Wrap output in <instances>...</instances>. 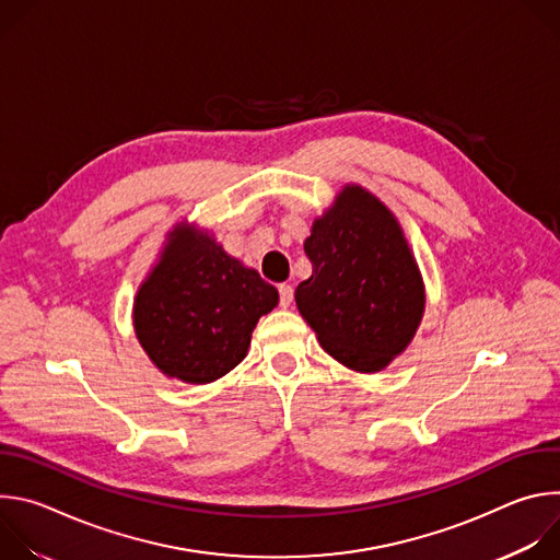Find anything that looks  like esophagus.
Here are the masks:
<instances>
[{
  "instance_id": "esophagus-1",
  "label": "esophagus",
  "mask_w": 560,
  "mask_h": 560,
  "mask_svg": "<svg viewBox=\"0 0 560 560\" xmlns=\"http://www.w3.org/2000/svg\"><path fill=\"white\" fill-rule=\"evenodd\" d=\"M292 299H294V288L288 285V283H281L279 285V301H281V305L288 307L292 303Z\"/></svg>"
}]
</instances>
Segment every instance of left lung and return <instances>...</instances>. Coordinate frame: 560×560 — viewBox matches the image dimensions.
<instances>
[{"mask_svg":"<svg viewBox=\"0 0 560 560\" xmlns=\"http://www.w3.org/2000/svg\"><path fill=\"white\" fill-rule=\"evenodd\" d=\"M303 248L312 277L294 299L318 343L350 370H383L412 341L425 307L401 225L374 195L346 186Z\"/></svg>","mask_w":560,"mask_h":560,"instance_id":"left-lung-1","label":"left lung"}]
</instances>
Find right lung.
<instances>
[{"mask_svg": "<svg viewBox=\"0 0 560 560\" xmlns=\"http://www.w3.org/2000/svg\"><path fill=\"white\" fill-rule=\"evenodd\" d=\"M275 285L223 253L214 238L177 225L162 261L135 299L137 339L152 363L186 383H210L244 361Z\"/></svg>", "mask_w": 560, "mask_h": 560, "instance_id": "add662e5", "label": "right lung"}]
</instances>
